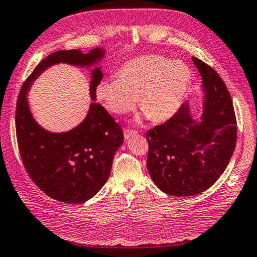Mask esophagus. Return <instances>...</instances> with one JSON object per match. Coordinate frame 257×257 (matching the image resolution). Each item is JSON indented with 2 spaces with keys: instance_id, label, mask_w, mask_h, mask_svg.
Wrapping results in <instances>:
<instances>
[{
  "instance_id": "34e87169",
  "label": "esophagus",
  "mask_w": 257,
  "mask_h": 257,
  "mask_svg": "<svg viewBox=\"0 0 257 257\" xmlns=\"http://www.w3.org/2000/svg\"><path fill=\"white\" fill-rule=\"evenodd\" d=\"M138 133L135 132V130H130V129H124L123 130V136H124V139H130L132 137H135V136H137Z\"/></svg>"
}]
</instances>
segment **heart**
<instances>
[{"label": "heart", "mask_w": 257, "mask_h": 257, "mask_svg": "<svg viewBox=\"0 0 257 257\" xmlns=\"http://www.w3.org/2000/svg\"><path fill=\"white\" fill-rule=\"evenodd\" d=\"M190 70L178 60L145 55L119 68L117 79H103L95 94L104 108L121 115L139 108L153 122H166L179 111L189 89Z\"/></svg>", "instance_id": "obj_1"}]
</instances>
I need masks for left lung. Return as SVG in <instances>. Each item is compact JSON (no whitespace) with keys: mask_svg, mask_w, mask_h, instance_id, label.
<instances>
[{"mask_svg":"<svg viewBox=\"0 0 257 257\" xmlns=\"http://www.w3.org/2000/svg\"><path fill=\"white\" fill-rule=\"evenodd\" d=\"M202 75L203 112L194 118L188 102L164 124L146 134L147 168L164 193L184 197L205 192L232 158L237 125L232 98L213 68L193 57Z\"/></svg>","mask_w":257,"mask_h":257,"instance_id":"8db88e82","label":"left lung"}]
</instances>
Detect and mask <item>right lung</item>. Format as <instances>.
<instances>
[{
  "instance_id": "obj_1",
  "label": "right lung",
  "mask_w": 257,
  "mask_h": 257,
  "mask_svg": "<svg viewBox=\"0 0 257 257\" xmlns=\"http://www.w3.org/2000/svg\"><path fill=\"white\" fill-rule=\"evenodd\" d=\"M105 49L88 53L61 50L45 58L27 79L20 92L15 127L20 154L30 177L49 197L69 204L84 203L107 183L113 156L123 143V134L101 104L95 102V88L103 77L100 63ZM65 63L90 70V104L86 118L63 133L44 130L34 119L27 101L33 82L54 64Z\"/></svg>"
}]
</instances>
